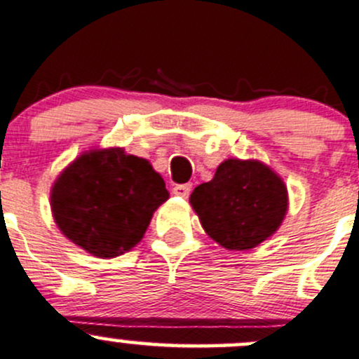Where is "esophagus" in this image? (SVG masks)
Masks as SVG:
<instances>
[{"mask_svg": "<svg viewBox=\"0 0 359 359\" xmlns=\"http://www.w3.org/2000/svg\"><path fill=\"white\" fill-rule=\"evenodd\" d=\"M190 191H191V184L190 183L176 184V187L172 188V194L178 195V196H183V198H187V196L190 195Z\"/></svg>", "mask_w": 359, "mask_h": 359, "instance_id": "34e87169", "label": "esophagus"}]
</instances>
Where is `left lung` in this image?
Returning a JSON list of instances; mask_svg holds the SVG:
<instances>
[{"mask_svg":"<svg viewBox=\"0 0 359 359\" xmlns=\"http://www.w3.org/2000/svg\"><path fill=\"white\" fill-rule=\"evenodd\" d=\"M190 203L205 233L227 250H250L271 238L287 212V188L260 161L227 159L195 188Z\"/></svg>","mask_w":359,"mask_h":359,"instance_id":"1","label":"left lung"}]
</instances>
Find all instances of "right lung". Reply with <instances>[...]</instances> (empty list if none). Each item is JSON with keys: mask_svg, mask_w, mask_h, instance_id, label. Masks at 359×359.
<instances>
[{"mask_svg": "<svg viewBox=\"0 0 359 359\" xmlns=\"http://www.w3.org/2000/svg\"><path fill=\"white\" fill-rule=\"evenodd\" d=\"M169 198L147 159L119 147L83 152L51 190L56 226L90 255L114 258L144 238L154 212Z\"/></svg>", "mask_w": 359, "mask_h": 359, "instance_id": "add662e5", "label": "right lung"}]
</instances>
